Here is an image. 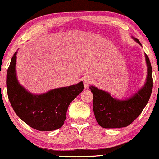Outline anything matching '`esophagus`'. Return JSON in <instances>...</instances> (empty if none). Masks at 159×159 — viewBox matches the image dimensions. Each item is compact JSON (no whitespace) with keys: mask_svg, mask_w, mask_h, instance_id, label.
Segmentation results:
<instances>
[{"mask_svg":"<svg viewBox=\"0 0 159 159\" xmlns=\"http://www.w3.org/2000/svg\"><path fill=\"white\" fill-rule=\"evenodd\" d=\"M92 79L89 77H86L84 78V86L85 89H88L90 84H92Z\"/></svg>","mask_w":159,"mask_h":159,"instance_id":"1","label":"esophagus"}]
</instances>
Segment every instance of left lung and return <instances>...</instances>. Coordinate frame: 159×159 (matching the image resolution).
Returning <instances> with one entry per match:
<instances>
[{
  "label": "left lung",
  "mask_w": 159,
  "mask_h": 159,
  "mask_svg": "<svg viewBox=\"0 0 159 159\" xmlns=\"http://www.w3.org/2000/svg\"><path fill=\"white\" fill-rule=\"evenodd\" d=\"M140 45L138 39L134 38ZM148 66L146 83L137 93L127 100H117L103 90L91 86L93 94V111L98 123L104 128H123L131 124L142 113L150 99L152 89V70L148 56L145 54Z\"/></svg>",
  "instance_id": "obj_1"
}]
</instances>
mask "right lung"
Segmentation results:
<instances>
[{"label":"right lung","instance_id":"add662e5","mask_svg":"<svg viewBox=\"0 0 159 159\" xmlns=\"http://www.w3.org/2000/svg\"><path fill=\"white\" fill-rule=\"evenodd\" d=\"M17 52L8 68L7 88L9 102L16 114L30 127L51 131L63 125L68 106L84 89L83 82L57 88L43 94H33L19 84L16 76Z\"/></svg>","mask_w":159,"mask_h":159}]
</instances>
